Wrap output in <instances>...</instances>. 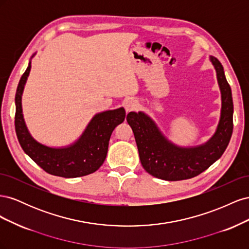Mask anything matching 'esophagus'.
<instances>
[{
  "instance_id": "obj_1",
  "label": "esophagus",
  "mask_w": 249,
  "mask_h": 249,
  "mask_svg": "<svg viewBox=\"0 0 249 249\" xmlns=\"http://www.w3.org/2000/svg\"><path fill=\"white\" fill-rule=\"evenodd\" d=\"M124 108H125V111H127V112L136 110L138 108V102L134 99L126 100L124 103Z\"/></svg>"
}]
</instances>
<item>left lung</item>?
<instances>
[{
	"label": "left lung",
	"instance_id": "obj_1",
	"mask_svg": "<svg viewBox=\"0 0 249 249\" xmlns=\"http://www.w3.org/2000/svg\"><path fill=\"white\" fill-rule=\"evenodd\" d=\"M221 91V117L214 136L206 144L183 148L176 146L158 130L143 112H130L126 122L132 127L143 168L153 177L165 180H182L200 175L227 149L232 134L233 105L231 86L219 60L211 56Z\"/></svg>",
	"mask_w": 249,
	"mask_h": 249
}]
</instances>
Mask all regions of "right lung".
<instances>
[{
  "label": "right lung",
  "mask_w": 249,
  "mask_h": 249,
  "mask_svg": "<svg viewBox=\"0 0 249 249\" xmlns=\"http://www.w3.org/2000/svg\"><path fill=\"white\" fill-rule=\"evenodd\" d=\"M30 70L31 63L21 76L16 93L14 124L21 148L39 167L53 176L79 178L96 171L106 159L113 130L124 120V109L119 108L96 114L81 138L69 147L52 148L42 145L29 134L21 113V94Z\"/></svg>",
  "instance_id": "1"
}]
</instances>
